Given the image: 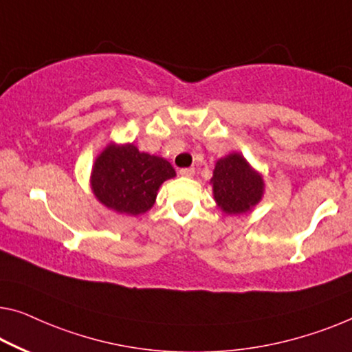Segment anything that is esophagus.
<instances>
[{
	"label": "esophagus",
	"instance_id": "34e87169",
	"mask_svg": "<svg viewBox=\"0 0 352 352\" xmlns=\"http://www.w3.org/2000/svg\"><path fill=\"white\" fill-rule=\"evenodd\" d=\"M182 177H194V169L192 167H185V169H180Z\"/></svg>",
	"mask_w": 352,
	"mask_h": 352
}]
</instances>
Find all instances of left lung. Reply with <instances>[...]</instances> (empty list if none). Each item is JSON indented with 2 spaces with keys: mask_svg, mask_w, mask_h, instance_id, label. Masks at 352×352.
<instances>
[{
  "mask_svg": "<svg viewBox=\"0 0 352 352\" xmlns=\"http://www.w3.org/2000/svg\"><path fill=\"white\" fill-rule=\"evenodd\" d=\"M213 194L218 207L228 214L245 213L261 201L264 182L242 155L219 160L213 170Z\"/></svg>",
  "mask_w": 352,
  "mask_h": 352,
  "instance_id": "obj_1",
  "label": "left lung"
}]
</instances>
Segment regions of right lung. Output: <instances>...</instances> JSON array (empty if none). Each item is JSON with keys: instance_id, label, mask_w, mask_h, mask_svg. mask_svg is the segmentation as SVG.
Returning a JSON list of instances; mask_svg holds the SVG:
<instances>
[{"instance_id": "right-lung-1", "label": "right lung", "mask_w": 352, "mask_h": 352, "mask_svg": "<svg viewBox=\"0 0 352 352\" xmlns=\"http://www.w3.org/2000/svg\"><path fill=\"white\" fill-rule=\"evenodd\" d=\"M172 177L174 167L160 156L140 153L133 144L109 145L94 162L91 188L106 207L135 217L153 207L161 183Z\"/></svg>"}]
</instances>
